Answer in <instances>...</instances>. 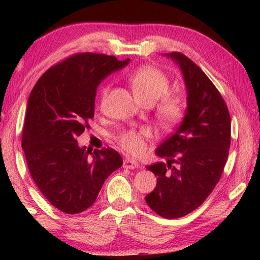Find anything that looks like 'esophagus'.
<instances>
[{"instance_id":"obj_1","label":"esophagus","mask_w":260,"mask_h":260,"mask_svg":"<svg viewBox=\"0 0 260 260\" xmlns=\"http://www.w3.org/2000/svg\"><path fill=\"white\" fill-rule=\"evenodd\" d=\"M138 166H139L138 161L129 159V158H126V159H124V164H122V167H124V169H129V170L138 169Z\"/></svg>"}]
</instances>
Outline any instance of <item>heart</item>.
<instances>
[{
  "mask_svg": "<svg viewBox=\"0 0 260 260\" xmlns=\"http://www.w3.org/2000/svg\"><path fill=\"white\" fill-rule=\"evenodd\" d=\"M128 80L136 99L144 105H152L157 102L169 91L171 86L170 79L166 74L153 67L138 69L131 74ZM108 93L109 87L105 86L101 91V107L104 105ZM186 109L187 103L182 96L175 94L166 95L157 105L156 118L161 126L171 128L182 120ZM149 136L150 132L148 129H129L118 135L117 141L126 152L138 156L146 149V139Z\"/></svg>",
  "mask_w": 260,
  "mask_h": 260,
  "instance_id": "heart-1",
  "label": "heart"
}]
</instances>
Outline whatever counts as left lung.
<instances>
[{
    "mask_svg": "<svg viewBox=\"0 0 260 260\" xmlns=\"http://www.w3.org/2000/svg\"><path fill=\"white\" fill-rule=\"evenodd\" d=\"M181 69L187 110L181 125L156 149L166 158L147 167L157 184L146 196L149 208L166 219L181 218L208 199L221 178L231 147V116L217 88L181 52L166 54Z\"/></svg>",
    "mask_w": 260,
    "mask_h": 260,
    "instance_id": "1",
    "label": "left lung"
}]
</instances>
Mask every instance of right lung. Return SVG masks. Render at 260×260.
Listing matches in <instances>:
<instances>
[{
  "label": "right lung",
  "mask_w": 260,
  "mask_h": 260,
  "mask_svg": "<svg viewBox=\"0 0 260 260\" xmlns=\"http://www.w3.org/2000/svg\"><path fill=\"white\" fill-rule=\"evenodd\" d=\"M128 61L76 54L47 70L30 91L21 147L33 181L61 212L77 214L93 205L105 180L122 165L116 150L91 153L77 138L94 118L100 82Z\"/></svg>",
  "instance_id": "add662e5"
}]
</instances>
